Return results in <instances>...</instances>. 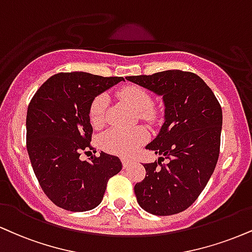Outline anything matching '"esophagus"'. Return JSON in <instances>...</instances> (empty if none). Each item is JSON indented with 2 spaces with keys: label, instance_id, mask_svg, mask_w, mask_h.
Returning <instances> with one entry per match:
<instances>
[{
  "label": "esophagus",
  "instance_id": "obj_1",
  "mask_svg": "<svg viewBox=\"0 0 252 252\" xmlns=\"http://www.w3.org/2000/svg\"><path fill=\"white\" fill-rule=\"evenodd\" d=\"M130 163H131V160L130 159H126V158H122V164H123V168H128V166L130 165Z\"/></svg>",
  "mask_w": 252,
  "mask_h": 252
}]
</instances>
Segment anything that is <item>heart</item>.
I'll list each match as a JSON object with an SVG mask.
<instances>
[{
    "instance_id": "1",
    "label": "heart",
    "mask_w": 252,
    "mask_h": 252,
    "mask_svg": "<svg viewBox=\"0 0 252 252\" xmlns=\"http://www.w3.org/2000/svg\"><path fill=\"white\" fill-rule=\"evenodd\" d=\"M118 96L128 102L138 113V117L148 123H156L159 118V110L153 105V97L148 90L138 86H126L118 90ZM109 97L107 94H99L90 103L88 109L90 124L98 129L105 122ZM149 134L143 126L134 129H109L99 138L102 149L107 153L120 156H131L147 141Z\"/></svg>"
}]
</instances>
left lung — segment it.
Listing matches in <instances>:
<instances>
[{"label": "left lung", "mask_w": 252, "mask_h": 252, "mask_svg": "<svg viewBox=\"0 0 252 252\" xmlns=\"http://www.w3.org/2000/svg\"><path fill=\"white\" fill-rule=\"evenodd\" d=\"M126 78L162 95L165 104V122L147 145L165 157L143 164L147 176L134 188L139 207L157 216L182 213L198 198L216 168L222 107L207 83L191 71ZM164 158L168 163L160 162Z\"/></svg>", "instance_id": "obj_1"}]
</instances>
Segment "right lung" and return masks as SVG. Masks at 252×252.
<instances>
[{"label": "right lung", "mask_w": 252, "mask_h": 252, "mask_svg": "<svg viewBox=\"0 0 252 252\" xmlns=\"http://www.w3.org/2000/svg\"><path fill=\"white\" fill-rule=\"evenodd\" d=\"M89 72H59L32 96L27 111V150L43 192L68 211L92 210L102 201L108 181L122 169L118 157L95 150L88 109L94 97L122 81Z\"/></svg>", "instance_id": "obj_1"}]
</instances>
